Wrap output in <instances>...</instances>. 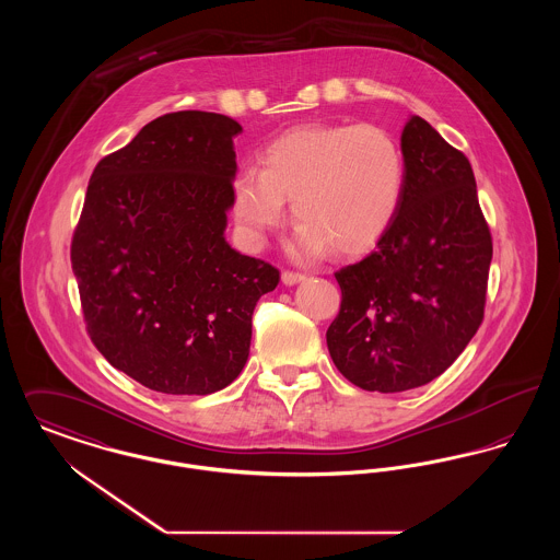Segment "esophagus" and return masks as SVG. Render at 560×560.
<instances>
[{
    "label": "esophagus",
    "instance_id": "34e87169",
    "mask_svg": "<svg viewBox=\"0 0 560 560\" xmlns=\"http://www.w3.org/2000/svg\"><path fill=\"white\" fill-rule=\"evenodd\" d=\"M281 281H283L285 285H295V283L304 281V275H302V272H293V270H283Z\"/></svg>",
    "mask_w": 560,
    "mask_h": 560
}]
</instances>
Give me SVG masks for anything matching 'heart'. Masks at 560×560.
I'll return each instance as SVG.
<instances>
[{"label":"heart","instance_id":"heart-1","mask_svg":"<svg viewBox=\"0 0 560 560\" xmlns=\"http://www.w3.org/2000/svg\"><path fill=\"white\" fill-rule=\"evenodd\" d=\"M405 161L399 144L373 124L306 126L272 140L260 170L233 180V212L245 240L260 245L285 218L300 220L292 252L315 258L327 247L359 254L384 235L399 212Z\"/></svg>","mask_w":560,"mask_h":560}]
</instances>
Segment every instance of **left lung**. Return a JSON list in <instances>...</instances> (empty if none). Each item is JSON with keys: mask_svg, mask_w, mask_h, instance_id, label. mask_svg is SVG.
Segmentation results:
<instances>
[{"mask_svg": "<svg viewBox=\"0 0 560 560\" xmlns=\"http://www.w3.org/2000/svg\"><path fill=\"white\" fill-rule=\"evenodd\" d=\"M399 212L370 256L336 272L327 329L338 372L363 390L402 393L445 372L482 323L493 256L468 158L427 119L400 133Z\"/></svg>", "mask_w": 560, "mask_h": 560, "instance_id": "1", "label": "left lung"}]
</instances>
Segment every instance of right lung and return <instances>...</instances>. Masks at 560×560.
I'll list each match as a JSON object with an SVG mask.
<instances>
[{"label": "right lung", "mask_w": 560, "mask_h": 560, "mask_svg": "<svg viewBox=\"0 0 560 560\" xmlns=\"http://www.w3.org/2000/svg\"><path fill=\"white\" fill-rule=\"evenodd\" d=\"M240 124L178 110L98 161L71 241L85 329L108 363L163 395L240 375L279 270L226 240Z\"/></svg>", "instance_id": "right-lung-1"}]
</instances>
